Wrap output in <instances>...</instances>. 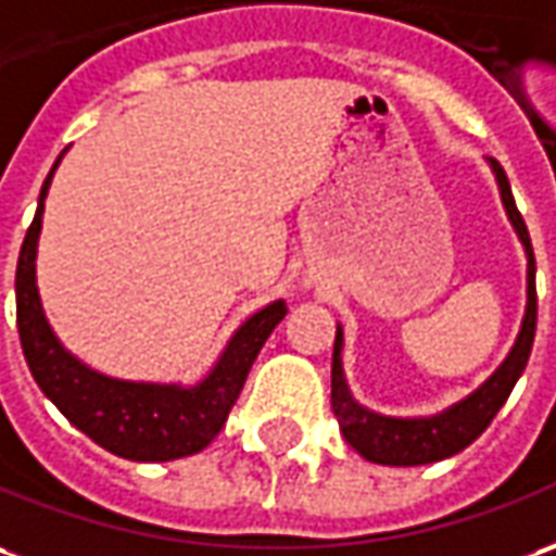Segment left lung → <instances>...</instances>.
<instances>
[{
    "label": "left lung",
    "mask_w": 556,
    "mask_h": 556,
    "mask_svg": "<svg viewBox=\"0 0 556 556\" xmlns=\"http://www.w3.org/2000/svg\"><path fill=\"white\" fill-rule=\"evenodd\" d=\"M488 168L494 174L500 201L506 211L508 223L521 240L523 255H527V304H523L521 331L508 349L503 364L496 367L476 391L460 397L442 413L433 415H382L367 409L349 388L343 370V328L337 325V340H333L331 361V406L345 442L355 452L382 467H421V464H437L452 454L464 452L469 442H476L484 433V427L494 421L500 406L506 403L515 382L521 379L530 349L535 337V258L533 243L527 235L521 213L515 207V195L508 186L506 170L500 168L496 159H488Z\"/></svg>",
    "instance_id": "8db88e82"
}]
</instances>
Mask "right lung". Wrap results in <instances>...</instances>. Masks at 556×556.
<instances>
[{
    "label": "right lung",
    "mask_w": 556,
    "mask_h": 556,
    "mask_svg": "<svg viewBox=\"0 0 556 556\" xmlns=\"http://www.w3.org/2000/svg\"><path fill=\"white\" fill-rule=\"evenodd\" d=\"M62 156L53 162L48 180L41 186L38 211L23 240L14 279L17 331L33 379L80 433H87L96 445H102L104 452L116 457L138 464H165L198 454L223 430L225 418L250 376L252 361L258 358L270 331L286 316V301H270L255 309L247 321H240V328L228 337L211 370L192 386L116 379L89 367L72 349H65L56 331L50 328L35 277L45 198Z\"/></svg>",
    "instance_id": "1"
}]
</instances>
